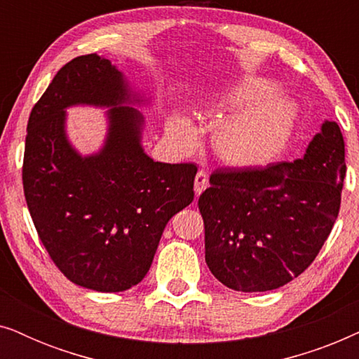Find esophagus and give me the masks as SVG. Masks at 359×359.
I'll return each instance as SVG.
<instances>
[{"label":"esophagus","mask_w":359,"mask_h":359,"mask_svg":"<svg viewBox=\"0 0 359 359\" xmlns=\"http://www.w3.org/2000/svg\"><path fill=\"white\" fill-rule=\"evenodd\" d=\"M208 186H209V176H208V173H205V171H203V170H199L198 175H196V178H194L196 196H199L201 193H203V191L208 188Z\"/></svg>","instance_id":"esophagus-1"}]
</instances>
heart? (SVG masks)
Returning a JSON list of instances; mask_svg holds the SVG:
<instances>
[{"instance_id": "1", "label": "heart", "mask_w": 359, "mask_h": 359, "mask_svg": "<svg viewBox=\"0 0 359 359\" xmlns=\"http://www.w3.org/2000/svg\"><path fill=\"white\" fill-rule=\"evenodd\" d=\"M215 111H238L220 121L212 135L215 154L235 166L257 165L273 156L286 142L294 122L291 100L264 78H247L235 85L217 101ZM168 134L183 150L193 149L198 142L194 126L180 116L170 121Z\"/></svg>"}]
</instances>
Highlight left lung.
Listing matches in <instances>:
<instances>
[{
	"label": "left lung",
	"mask_w": 359,
	"mask_h": 359,
	"mask_svg": "<svg viewBox=\"0 0 359 359\" xmlns=\"http://www.w3.org/2000/svg\"><path fill=\"white\" fill-rule=\"evenodd\" d=\"M345 175V142L333 121L291 163L215 170L198 203L210 273L242 292L271 291L297 278L332 232Z\"/></svg>",
	"instance_id": "1"
}]
</instances>
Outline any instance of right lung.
<instances>
[{
  "label": "right lung",
  "instance_id": "add662e5",
  "mask_svg": "<svg viewBox=\"0 0 359 359\" xmlns=\"http://www.w3.org/2000/svg\"><path fill=\"white\" fill-rule=\"evenodd\" d=\"M126 78L90 53L63 65L27 122L22 186L39 238L72 283L121 292L149 273L168 220L194 199L196 165L160 163L142 149L144 116ZM107 107L108 135L95 156L67 142L65 109Z\"/></svg>",
  "mask_w": 359,
  "mask_h": 359
}]
</instances>
